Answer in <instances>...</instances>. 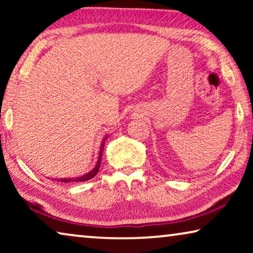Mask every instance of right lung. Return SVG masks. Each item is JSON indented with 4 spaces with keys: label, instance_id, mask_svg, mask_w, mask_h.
I'll return each instance as SVG.
<instances>
[{
    "label": "right lung",
    "instance_id": "obj_1",
    "mask_svg": "<svg viewBox=\"0 0 253 253\" xmlns=\"http://www.w3.org/2000/svg\"><path fill=\"white\" fill-rule=\"evenodd\" d=\"M103 145H105V141L102 143V146H101V151H100V154H99V160L96 162L95 167L92 169L91 171L87 172V174H85L84 176H81V177H77V178H60L57 179V181L60 182H64V183H70V182H85V181H88V179H91L94 177V176L98 174L99 171V168H100V164H101V157H102V150H103Z\"/></svg>",
    "mask_w": 253,
    "mask_h": 253
}]
</instances>
